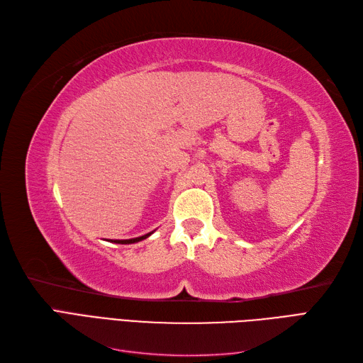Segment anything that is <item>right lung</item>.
<instances>
[{
  "mask_svg": "<svg viewBox=\"0 0 363 363\" xmlns=\"http://www.w3.org/2000/svg\"><path fill=\"white\" fill-rule=\"evenodd\" d=\"M150 235H151V233H148V235H144V236H140V238H135V239H125V240H113V242H116V244H135V242H139V240H142V239H147Z\"/></svg>",
  "mask_w": 363,
  "mask_h": 363,
  "instance_id": "1",
  "label": "right lung"
}]
</instances>
